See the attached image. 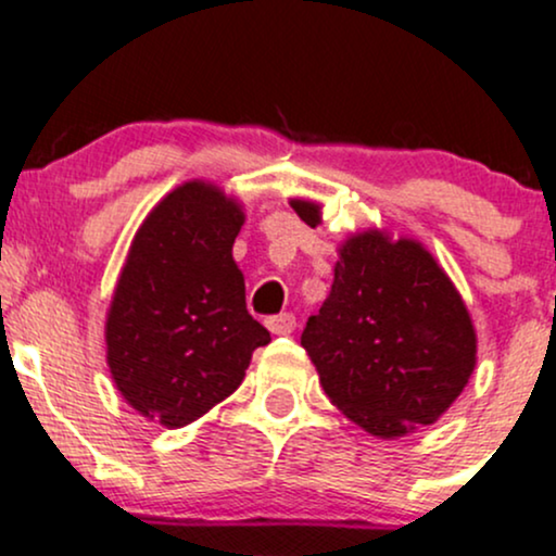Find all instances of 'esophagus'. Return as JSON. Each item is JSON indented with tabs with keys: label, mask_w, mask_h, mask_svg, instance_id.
Here are the masks:
<instances>
[{
	"label": "esophagus",
	"mask_w": 556,
	"mask_h": 556,
	"mask_svg": "<svg viewBox=\"0 0 556 556\" xmlns=\"http://www.w3.org/2000/svg\"><path fill=\"white\" fill-rule=\"evenodd\" d=\"M295 316L292 314H277V316H269L266 318V327H269L271 334H292L295 331Z\"/></svg>",
	"instance_id": "1"
}]
</instances>
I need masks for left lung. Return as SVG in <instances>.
Instances as JSON below:
<instances>
[{"instance_id": "obj_1", "label": "left lung", "mask_w": 556, "mask_h": 556, "mask_svg": "<svg viewBox=\"0 0 556 556\" xmlns=\"http://www.w3.org/2000/svg\"><path fill=\"white\" fill-rule=\"evenodd\" d=\"M305 225L321 206L292 198ZM300 344L324 392L379 439L439 420L476 368V329L460 292L416 240L379 229L344 240L334 282Z\"/></svg>"}]
</instances>
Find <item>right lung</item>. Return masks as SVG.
Listing matches in <instances>:
<instances>
[{"label":"right lung","instance_id":"obj_1","mask_svg":"<svg viewBox=\"0 0 556 556\" xmlns=\"http://www.w3.org/2000/svg\"><path fill=\"white\" fill-rule=\"evenodd\" d=\"M245 214L216 185L190 180L132 238L106 314V363L119 394L167 429L193 424L240 387L269 331L248 314L232 258Z\"/></svg>","mask_w":556,"mask_h":556}]
</instances>
